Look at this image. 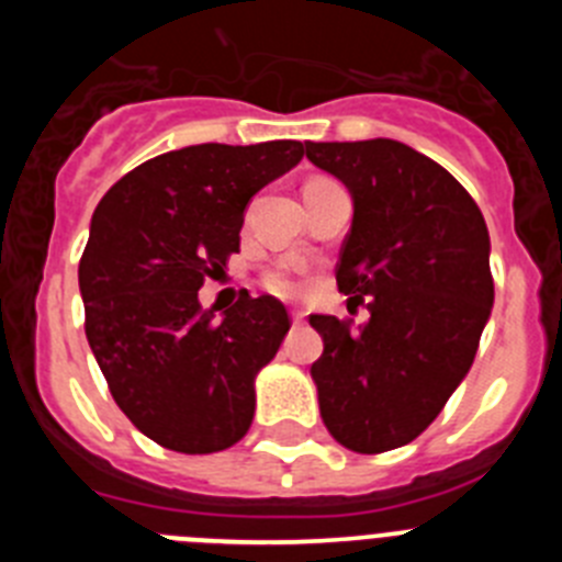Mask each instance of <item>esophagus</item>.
<instances>
[{"mask_svg": "<svg viewBox=\"0 0 562 562\" xmlns=\"http://www.w3.org/2000/svg\"><path fill=\"white\" fill-rule=\"evenodd\" d=\"M290 315H292V324H295V326L304 324V312H301V310H292Z\"/></svg>", "mask_w": 562, "mask_h": 562, "instance_id": "esophagus-1", "label": "esophagus"}]
</instances>
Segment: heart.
<instances>
[{
    "label": "heart",
    "mask_w": 562,
    "mask_h": 562,
    "mask_svg": "<svg viewBox=\"0 0 562 562\" xmlns=\"http://www.w3.org/2000/svg\"><path fill=\"white\" fill-rule=\"evenodd\" d=\"M265 286L276 292V295H297V292L304 290V272H301L297 265H292V261H284V265L272 267L267 272Z\"/></svg>",
    "instance_id": "obj_1"
}]
</instances>
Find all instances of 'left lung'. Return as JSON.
Wrapping results in <instances>:
<instances>
[{
    "label": "left lung",
    "mask_w": 562,
    "mask_h": 562,
    "mask_svg": "<svg viewBox=\"0 0 562 562\" xmlns=\"http://www.w3.org/2000/svg\"><path fill=\"white\" fill-rule=\"evenodd\" d=\"M306 157L349 188L337 286L371 315L360 329L310 315L321 416L342 448L385 453L428 428L473 366L495 297L490 233L453 173L405 143H306Z\"/></svg>",
    "instance_id": "obj_1"
}]
</instances>
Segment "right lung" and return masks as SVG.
Segmentation results:
<instances>
[{"label": "right lung", "instance_id": "add662e5", "mask_svg": "<svg viewBox=\"0 0 562 562\" xmlns=\"http://www.w3.org/2000/svg\"><path fill=\"white\" fill-rule=\"evenodd\" d=\"M301 157L297 140L188 146L128 171L92 213L78 265L89 349L117 408L162 448L220 453L250 430L256 374L290 315L245 290L216 317L200 286L238 252L247 202Z\"/></svg>", "mask_w": 562, "mask_h": 562}]
</instances>
